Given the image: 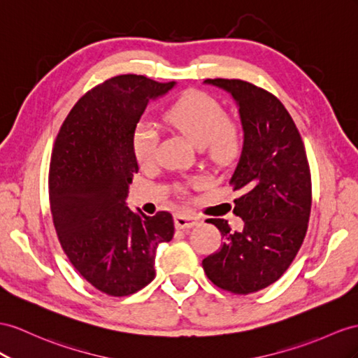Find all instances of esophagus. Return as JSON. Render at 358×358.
<instances>
[{
  "mask_svg": "<svg viewBox=\"0 0 358 358\" xmlns=\"http://www.w3.org/2000/svg\"><path fill=\"white\" fill-rule=\"evenodd\" d=\"M173 221H176V227L178 230H189V228H194L195 225L199 224V217L186 213H177L176 217H173Z\"/></svg>",
  "mask_w": 358,
  "mask_h": 358,
  "instance_id": "1",
  "label": "esophagus"
}]
</instances>
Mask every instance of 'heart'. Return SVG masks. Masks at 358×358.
Listing matches in <instances>:
<instances>
[{
	"instance_id": "heart-1",
	"label": "heart",
	"mask_w": 358,
	"mask_h": 358,
	"mask_svg": "<svg viewBox=\"0 0 358 358\" xmlns=\"http://www.w3.org/2000/svg\"><path fill=\"white\" fill-rule=\"evenodd\" d=\"M163 117L171 128L203 151L215 166H230L239 159L243 148L241 127L225 117L222 106L204 92H186ZM157 142L159 134L150 124H139L134 128L133 151L141 166H150L154 162Z\"/></svg>"
}]
</instances>
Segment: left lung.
<instances>
[{"mask_svg": "<svg viewBox=\"0 0 358 358\" xmlns=\"http://www.w3.org/2000/svg\"><path fill=\"white\" fill-rule=\"evenodd\" d=\"M239 107L243 148L230 178L234 213L243 230L231 231L225 219H207L224 243L203 260L215 286L239 295L262 290L287 271L307 233L311 177L298 128L281 101L248 81L215 78Z\"/></svg>", "mask_w": 358, "mask_h": 358, "instance_id": "8db88e82", "label": "left lung"}]
</instances>
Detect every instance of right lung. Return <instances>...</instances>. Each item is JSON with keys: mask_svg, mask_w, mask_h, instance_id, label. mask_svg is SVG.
<instances>
[{"mask_svg": "<svg viewBox=\"0 0 358 358\" xmlns=\"http://www.w3.org/2000/svg\"><path fill=\"white\" fill-rule=\"evenodd\" d=\"M176 85L134 74L108 78L78 99L54 143L48 181L54 228L72 266L110 296L150 284L159 243L173 237L171 213H136L125 199L139 171L134 128L150 99Z\"/></svg>", "mask_w": 358, "mask_h": 358, "instance_id": "right-lung-1", "label": "right lung"}]
</instances>
